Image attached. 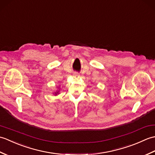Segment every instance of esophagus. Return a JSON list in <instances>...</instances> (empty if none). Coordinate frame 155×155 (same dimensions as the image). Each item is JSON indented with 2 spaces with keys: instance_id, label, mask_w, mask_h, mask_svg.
<instances>
[{
  "instance_id": "esophagus-1",
  "label": "esophagus",
  "mask_w": 155,
  "mask_h": 155,
  "mask_svg": "<svg viewBox=\"0 0 155 155\" xmlns=\"http://www.w3.org/2000/svg\"><path fill=\"white\" fill-rule=\"evenodd\" d=\"M73 76L74 77H79V74L77 73V72H74Z\"/></svg>"
}]
</instances>
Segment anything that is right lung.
<instances>
[{
	"instance_id": "right-lung-1",
	"label": "right lung",
	"mask_w": 155,
	"mask_h": 155,
	"mask_svg": "<svg viewBox=\"0 0 155 155\" xmlns=\"http://www.w3.org/2000/svg\"><path fill=\"white\" fill-rule=\"evenodd\" d=\"M58 93V92H57V93ZM56 94H57V93H56Z\"/></svg>"
}]
</instances>
